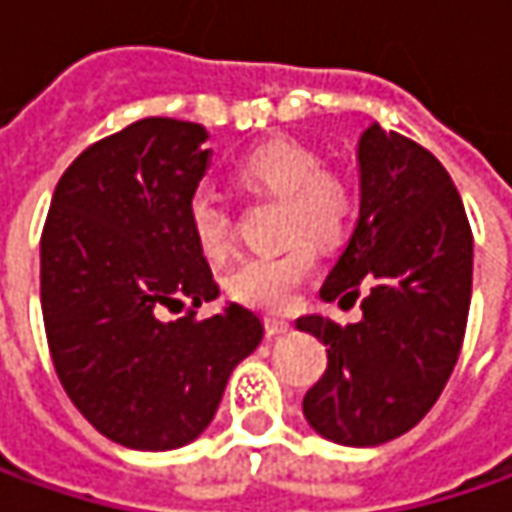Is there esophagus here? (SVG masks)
I'll return each instance as SVG.
<instances>
[{
    "label": "esophagus",
    "mask_w": 512,
    "mask_h": 512,
    "mask_svg": "<svg viewBox=\"0 0 512 512\" xmlns=\"http://www.w3.org/2000/svg\"><path fill=\"white\" fill-rule=\"evenodd\" d=\"M265 330H267V336H285V333L293 330V325L285 322V319H265Z\"/></svg>",
    "instance_id": "34e87169"
}]
</instances>
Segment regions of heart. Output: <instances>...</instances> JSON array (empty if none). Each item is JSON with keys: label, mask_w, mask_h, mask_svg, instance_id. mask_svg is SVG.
<instances>
[{"label": "heart", "mask_w": 512, "mask_h": 512, "mask_svg": "<svg viewBox=\"0 0 512 512\" xmlns=\"http://www.w3.org/2000/svg\"><path fill=\"white\" fill-rule=\"evenodd\" d=\"M239 182L256 193L287 202V239H299L273 256H247L227 273L230 299L256 310L279 313L296 299L316 267L313 242H333L342 236L350 216V190L333 170H322V156L302 142L276 139L250 150L236 168ZM187 222L193 239L210 259L225 256L230 247V213L222 196L210 187L193 190L187 202Z\"/></svg>", "instance_id": "1"}]
</instances>
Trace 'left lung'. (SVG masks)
Listing matches in <instances>:
<instances>
[{
    "mask_svg": "<svg viewBox=\"0 0 512 512\" xmlns=\"http://www.w3.org/2000/svg\"><path fill=\"white\" fill-rule=\"evenodd\" d=\"M359 222L319 296L362 322L319 313L296 327L327 344V370L307 390V424L327 442L373 447L422 422L462 350L473 233L442 162L402 133L370 125L359 139Z\"/></svg>",
    "mask_w": 512,
    "mask_h": 512,
    "instance_id": "obj_1",
    "label": "left lung"
}]
</instances>
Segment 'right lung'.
Returning <instances> with one entry per match:
<instances>
[{"instance_id": "obj_1", "label": "right lung", "mask_w": 512, "mask_h": 512, "mask_svg": "<svg viewBox=\"0 0 512 512\" xmlns=\"http://www.w3.org/2000/svg\"><path fill=\"white\" fill-rule=\"evenodd\" d=\"M207 130L139 119L76 156L42 230V316L56 376L110 442L176 450L202 436L265 327L247 307L173 322L219 285L187 222L210 165Z\"/></svg>"}]
</instances>
